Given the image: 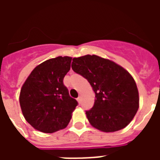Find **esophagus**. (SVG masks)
<instances>
[{
    "instance_id": "obj_1",
    "label": "esophagus",
    "mask_w": 160,
    "mask_h": 160,
    "mask_svg": "<svg viewBox=\"0 0 160 160\" xmlns=\"http://www.w3.org/2000/svg\"><path fill=\"white\" fill-rule=\"evenodd\" d=\"M77 100H78V102L79 104H81V102H82V97H81V96H79V97L77 98Z\"/></svg>"
}]
</instances>
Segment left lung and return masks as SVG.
<instances>
[{
	"label": "left lung",
	"instance_id": "8db88e82",
	"mask_svg": "<svg viewBox=\"0 0 160 160\" xmlns=\"http://www.w3.org/2000/svg\"><path fill=\"white\" fill-rule=\"evenodd\" d=\"M72 70L87 79L95 94L86 111L89 122L104 132L126 128L138 109V92L132 76L122 66L96 55L74 58Z\"/></svg>",
	"mask_w": 160,
	"mask_h": 160
}]
</instances>
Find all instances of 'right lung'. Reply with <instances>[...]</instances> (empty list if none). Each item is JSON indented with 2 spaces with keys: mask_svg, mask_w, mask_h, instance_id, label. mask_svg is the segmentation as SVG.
Segmentation results:
<instances>
[{
  "mask_svg": "<svg viewBox=\"0 0 160 160\" xmlns=\"http://www.w3.org/2000/svg\"><path fill=\"white\" fill-rule=\"evenodd\" d=\"M70 57H57L38 65L25 82L20 105L28 122L36 130L53 133L67 127L77 100L63 83L70 69Z\"/></svg>",
  "mask_w": 160,
  "mask_h": 160,
  "instance_id": "obj_1",
  "label": "right lung"
}]
</instances>
